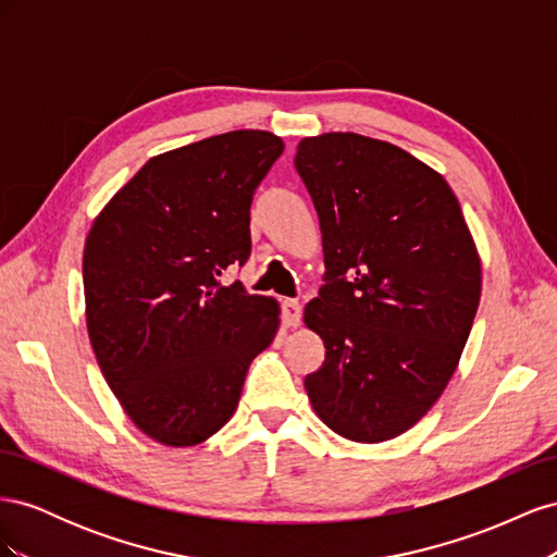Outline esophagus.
<instances>
[{
    "label": "esophagus",
    "mask_w": 557,
    "mask_h": 557,
    "mask_svg": "<svg viewBox=\"0 0 557 557\" xmlns=\"http://www.w3.org/2000/svg\"><path fill=\"white\" fill-rule=\"evenodd\" d=\"M283 320L288 327H297L301 323V305L297 299H283Z\"/></svg>",
    "instance_id": "1"
}]
</instances>
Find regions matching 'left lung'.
Segmentation results:
<instances>
[{"instance_id":"1","label":"left lung","mask_w":557,"mask_h":557,"mask_svg":"<svg viewBox=\"0 0 557 557\" xmlns=\"http://www.w3.org/2000/svg\"><path fill=\"white\" fill-rule=\"evenodd\" d=\"M325 285L305 323L325 362L305 379L315 413L350 442L407 432L440 399L481 299V260L458 197L407 150L352 132L301 139Z\"/></svg>"}]
</instances>
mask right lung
Wrapping results in <instances>:
<instances>
[{
	"instance_id": "obj_1",
	"label": "right lung",
	"mask_w": 557,
	"mask_h": 557,
	"mask_svg": "<svg viewBox=\"0 0 557 557\" xmlns=\"http://www.w3.org/2000/svg\"><path fill=\"white\" fill-rule=\"evenodd\" d=\"M283 153L237 129L150 158L97 215L83 250L99 369L150 440L195 446L237 409L246 372L278 330L274 299L223 285L250 256V205Z\"/></svg>"
}]
</instances>
